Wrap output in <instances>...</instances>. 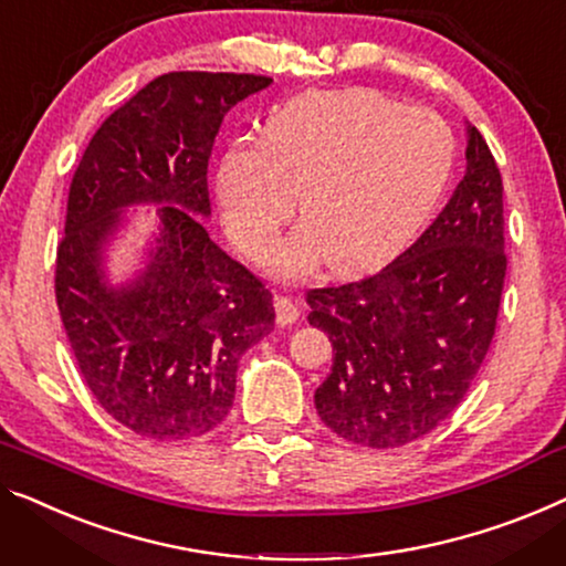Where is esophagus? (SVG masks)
Masks as SVG:
<instances>
[{"label": "esophagus", "instance_id": "obj_1", "mask_svg": "<svg viewBox=\"0 0 566 566\" xmlns=\"http://www.w3.org/2000/svg\"><path fill=\"white\" fill-rule=\"evenodd\" d=\"M274 310H276V323H280V325L297 323V317H300V302L297 300L284 297V294H282V297H276Z\"/></svg>", "mask_w": 566, "mask_h": 566}]
</instances>
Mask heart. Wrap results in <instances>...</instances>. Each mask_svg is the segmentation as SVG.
I'll use <instances>...</instances> for the list:
<instances>
[{"instance_id":"1","label":"heart","mask_w":566,"mask_h":566,"mask_svg":"<svg viewBox=\"0 0 566 566\" xmlns=\"http://www.w3.org/2000/svg\"><path fill=\"white\" fill-rule=\"evenodd\" d=\"M454 165V134L432 108L378 91L307 94L266 124L264 139L226 151L216 188L226 231L264 261L286 218L305 216L274 269L305 276L327 259L366 272L394 259L432 213Z\"/></svg>"}]
</instances>
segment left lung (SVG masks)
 Segmentation results:
<instances>
[{"instance_id": "8db88e82", "label": "left lung", "mask_w": 566, "mask_h": 566, "mask_svg": "<svg viewBox=\"0 0 566 566\" xmlns=\"http://www.w3.org/2000/svg\"><path fill=\"white\" fill-rule=\"evenodd\" d=\"M468 172L434 223L381 272L307 290L335 358L315 407L337 437L394 450L458 409L491 348L505 266L503 180L470 126Z\"/></svg>"}]
</instances>
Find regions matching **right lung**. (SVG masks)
Segmentation results:
<instances>
[{"mask_svg":"<svg viewBox=\"0 0 566 566\" xmlns=\"http://www.w3.org/2000/svg\"><path fill=\"white\" fill-rule=\"evenodd\" d=\"M272 78L175 71L137 91L88 142L55 254V300L83 381L108 417L155 442L208 434L229 415L235 370L274 331L266 284L210 241L208 159L229 108ZM170 201L137 285L106 291L99 243L129 201Z\"/></svg>","mask_w":566,"mask_h":566,"instance_id":"right-lung-1","label":"right lung"}]
</instances>
